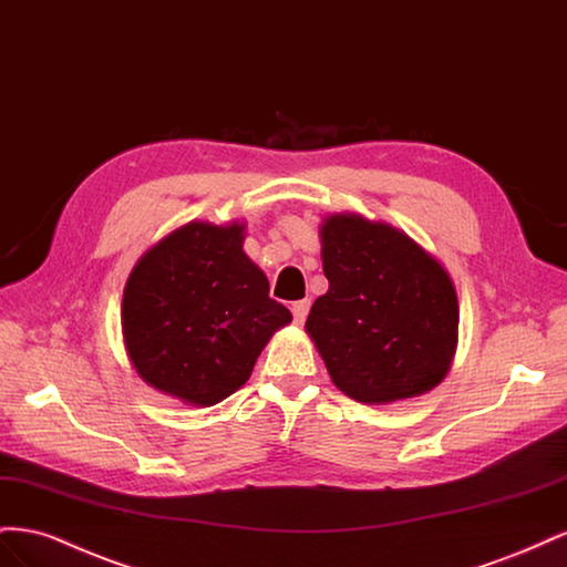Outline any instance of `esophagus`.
<instances>
[{"instance_id": "1", "label": "esophagus", "mask_w": 567, "mask_h": 567, "mask_svg": "<svg viewBox=\"0 0 567 567\" xmlns=\"http://www.w3.org/2000/svg\"><path fill=\"white\" fill-rule=\"evenodd\" d=\"M310 300H298V302H293V307H290V310H293V319H296V323H302L305 319H307V315H310Z\"/></svg>"}]
</instances>
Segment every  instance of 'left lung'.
<instances>
[{
    "label": "left lung",
    "instance_id": "8db88e82",
    "mask_svg": "<svg viewBox=\"0 0 567 567\" xmlns=\"http://www.w3.org/2000/svg\"><path fill=\"white\" fill-rule=\"evenodd\" d=\"M329 290L305 331L333 385L362 404L431 392L447 375L458 342V300L450 271L406 231L359 213L319 227Z\"/></svg>",
    "mask_w": 567,
    "mask_h": 567
}]
</instances>
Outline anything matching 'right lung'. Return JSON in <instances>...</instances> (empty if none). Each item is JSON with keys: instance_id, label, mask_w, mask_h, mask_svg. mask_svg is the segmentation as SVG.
<instances>
[{"instance_id": "obj_1", "label": "right lung", "mask_w": 567, "mask_h": 567, "mask_svg": "<svg viewBox=\"0 0 567 567\" xmlns=\"http://www.w3.org/2000/svg\"><path fill=\"white\" fill-rule=\"evenodd\" d=\"M246 221H186L132 267L123 338L132 369L188 406L227 400L293 315L244 250Z\"/></svg>"}]
</instances>
